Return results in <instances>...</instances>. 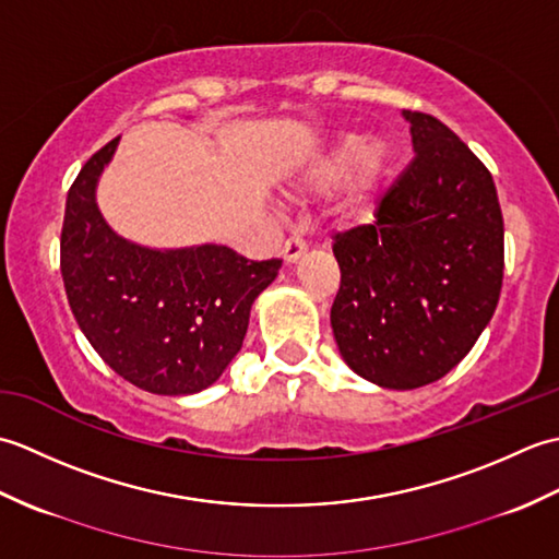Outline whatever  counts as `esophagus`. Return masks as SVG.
Segmentation results:
<instances>
[{
  "label": "esophagus",
  "instance_id": "1",
  "mask_svg": "<svg viewBox=\"0 0 559 559\" xmlns=\"http://www.w3.org/2000/svg\"><path fill=\"white\" fill-rule=\"evenodd\" d=\"M305 252H307V245L298 235L290 237V240H286V245H283V259H286L288 264H295V261H298Z\"/></svg>",
  "mask_w": 559,
  "mask_h": 559
}]
</instances>
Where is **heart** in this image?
I'll use <instances>...</instances> for the list:
<instances>
[{
  "label": "heart",
  "mask_w": 559,
  "mask_h": 559,
  "mask_svg": "<svg viewBox=\"0 0 559 559\" xmlns=\"http://www.w3.org/2000/svg\"><path fill=\"white\" fill-rule=\"evenodd\" d=\"M394 151L389 141L362 134L341 132L314 153L310 163L290 182L293 194H324L338 183V194L331 206V216L343 228H355L374 218L382 204L384 185L389 180Z\"/></svg>",
  "instance_id": "obj_1"
}]
</instances>
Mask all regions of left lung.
Masks as SVG:
<instances>
[{"label": "left lung", "mask_w": 559, "mask_h": 559, "mask_svg": "<svg viewBox=\"0 0 559 559\" xmlns=\"http://www.w3.org/2000/svg\"><path fill=\"white\" fill-rule=\"evenodd\" d=\"M415 158L372 225L338 233L331 329L384 389L442 379L476 346L502 290L504 223L488 168L432 115L403 110Z\"/></svg>", "instance_id": "obj_1"}]
</instances>
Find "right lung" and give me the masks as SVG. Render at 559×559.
Instances as JSON below:
<instances>
[{"instance_id":"1","label":"right lung","mask_w":559,"mask_h":559,"mask_svg":"<svg viewBox=\"0 0 559 559\" xmlns=\"http://www.w3.org/2000/svg\"><path fill=\"white\" fill-rule=\"evenodd\" d=\"M120 136L83 165L59 242L64 290L83 336L134 386L187 396L211 386L242 348L249 310L281 259L249 261L223 245L153 249L103 218L98 180Z\"/></svg>"}]
</instances>
